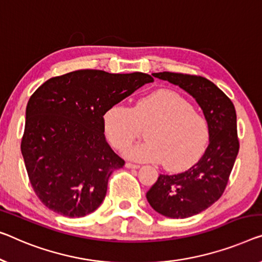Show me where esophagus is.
<instances>
[{
  "label": "esophagus",
  "instance_id": "34e87169",
  "mask_svg": "<svg viewBox=\"0 0 262 262\" xmlns=\"http://www.w3.org/2000/svg\"><path fill=\"white\" fill-rule=\"evenodd\" d=\"M126 167H127V168H132V169H138V168H140L139 165H135V163H132V162H127V163H126Z\"/></svg>",
  "mask_w": 262,
  "mask_h": 262
}]
</instances>
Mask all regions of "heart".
Here are the masks:
<instances>
[{
	"label": "heart",
	"mask_w": 262,
	"mask_h": 262,
	"mask_svg": "<svg viewBox=\"0 0 262 262\" xmlns=\"http://www.w3.org/2000/svg\"><path fill=\"white\" fill-rule=\"evenodd\" d=\"M103 132L116 149L122 150L148 128V141L124 151L143 162H162L169 170L192 166L204 154L209 140L207 121L180 94L161 89L136 101L134 108L121 103L109 107L102 118Z\"/></svg>",
	"instance_id": "heart-1"
}]
</instances>
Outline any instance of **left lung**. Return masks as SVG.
Instances as JSON below:
<instances>
[{
    "instance_id": "1",
    "label": "left lung",
    "mask_w": 262,
    "mask_h": 262,
    "mask_svg": "<svg viewBox=\"0 0 262 262\" xmlns=\"http://www.w3.org/2000/svg\"><path fill=\"white\" fill-rule=\"evenodd\" d=\"M153 76L192 95L208 124L209 144L198 163L180 174H160L146 194L151 208L162 215L189 217L204 212L225 192L239 153L235 108L221 89L202 76L169 72Z\"/></svg>"
}]
</instances>
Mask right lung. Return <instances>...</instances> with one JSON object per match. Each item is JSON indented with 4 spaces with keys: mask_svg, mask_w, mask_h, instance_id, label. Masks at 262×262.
Returning <instances> with one entry per match:
<instances>
[{
    "mask_svg": "<svg viewBox=\"0 0 262 262\" xmlns=\"http://www.w3.org/2000/svg\"><path fill=\"white\" fill-rule=\"evenodd\" d=\"M148 74L82 69L52 77L30 96L21 151L34 192L53 212L68 217L102 204L108 179L124 161L114 153L102 118L143 84Z\"/></svg>",
    "mask_w": 262,
    "mask_h": 262,
    "instance_id": "1",
    "label": "right lung"
}]
</instances>
